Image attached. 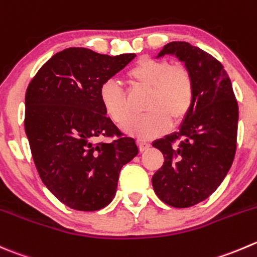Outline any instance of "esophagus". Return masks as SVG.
<instances>
[{"instance_id":"1","label":"esophagus","mask_w":257,"mask_h":257,"mask_svg":"<svg viewBox=\"0 0 257 257\" xmlns=\"http://www.w3.org/2000/svg\"><path fill=\"white\" fill-rule=\"evenodd\" d=\"M149 146H151V143H149L148 141H144V139H138V147L142 152L146 151L147 148H149Z\"/></svg>"}]
</instances>
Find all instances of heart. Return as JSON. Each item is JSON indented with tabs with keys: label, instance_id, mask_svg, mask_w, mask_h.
Returning <instances> with one entry per match:
<instances>
[{
	"label": "heart",
	"instance_id": "heart-1",
	"mask_svg": "<svg viewBox=\"0 0 257 257\" xmlns=\"http://www.w3.org/2000/svg\"><path fill=\"white\" fill-rule=\"evenodd\" d=\"M134 88L148 90L141 118L131 121L125 131L141 139H149L166 132L169 121L178 124L188 115L195 101L196 84L191 70L167 59L144 57L126 71ZM99 99L106 115L118 125L132 118V109L124 89L108 80L99 89Z\"/></svg>",
	"mask_w": 257,
	"mask_h": 257
}]
</instances>
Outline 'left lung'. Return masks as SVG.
<instances>
[{
    "label": "left lung",
    "mask_w": 257,
    "mask_h": 257,
    "mask_svg": "<svg viewBox=\"0 0 257 257\" xmlns=\"http://www.w3.org/2000/svg\"><path fill=\"white\" fill-rule=\"evenodd\" d=\"M176 55L195 78V101L179 132L153 147L164 163L152 177L159 200L176 208L202 202L217 189L236 153L238 105L223 65L188 42L173 41L159 56Z\"/></svg>",
    "instance_id": "8db88e82"
}]
</instances>
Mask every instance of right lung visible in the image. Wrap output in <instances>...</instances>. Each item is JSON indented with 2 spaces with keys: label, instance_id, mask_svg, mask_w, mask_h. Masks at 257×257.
<instances>
[{
  "label": "right lung",
  "instance_id": "1",
  "mask_svg": "<svg viewBox=\"0 0 257 257\" xmlns=\"http://www.w3.org/2000/svg\"><path fill=\"white\" fill-rule=\"evenodd\" d=\"M134 57L69 47L47 60L27 86L25 132L35 166L47 189L73 210L108 206L121 167L138 153L99 99L101 84Z\"/></svg>",
  "mask_w": 257,
  "mask_h": 257
}]
</instances>
